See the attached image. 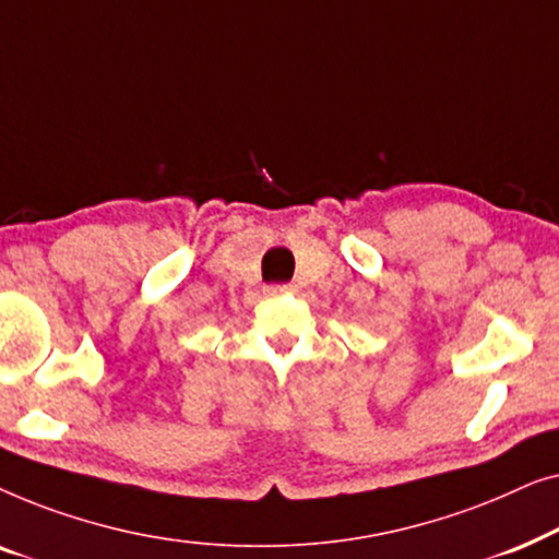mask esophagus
Wrapping results in <instances>:
<instances>
[{"label":"esophagus","mask_w":559,"mask_h":559,"mask_svg":"<svg viewBox=\"0 0 559 559\" xmlns=\"http://www.w3.org/2000/svg\"><path fill=\"white\" fill-rule=\"evenodd\" d=\"M293 285H272L266 287V295H285V293H293Z\"/></svg>","instance_id":"1"}]
</instances>
